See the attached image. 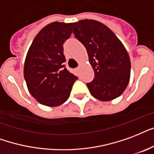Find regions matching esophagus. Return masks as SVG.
Instances as JSON below:
<instances>
[{
    "label": "esophagus",
    "instance_id": "34e87169",
    "mask_svg": "<svg viewBox=\"0 0 154 154\" xmlns=\"http://www.w3.org/2000/svg\"><path fill=\"white\" fill-rule=\"evenodd\" d=\"M80 70V66H79V67H77V68H75V71H79Z\"/></svg>",
    "mask_w": 154,
    "mask_h": 154
}]
</instances>
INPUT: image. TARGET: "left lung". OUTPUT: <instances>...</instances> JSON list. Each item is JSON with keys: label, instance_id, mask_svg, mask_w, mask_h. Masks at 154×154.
Returning a JSON list of instances; mask_svg holds the SVG:
<instances>
[{"label": "left lung", "instance_id": "obj_1", "mask_svg": "<svg viewBox=\"0 0 154 154\" xmlns=\"http://www.w3.org/2000/svg\"><path fill=\"white\" fill-rule=\"evenodd\" d=\"M72 26L95 72L93 80L87 83L90 93L100 101L119 97L130 79V58L125 46L108 26L96 20H80Z\"/></svg>", "mask_w": 154, "mask_h": 154}]
</instances>
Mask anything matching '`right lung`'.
I'll return each mask as SVG.
<instances>
[{
  "label": "right lung",
  "instance_id": "add662e5",
  "mask_svg": "<svg viewBox=\"0 0 154 154\" xmlns=\"http://www.w3.org/2000/svg\"><path fill=\"white\" fill-rule=\"evenodd\" d=\"M72 34V23L51 22L32 42L24 64L29 93L38 103L57 107L69 98L77 77L65 67L63 43Z\"/></svg>",
  "mask_w": 154,
  "mask_h": 154
}]
</instances>
